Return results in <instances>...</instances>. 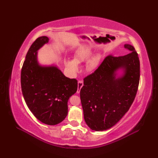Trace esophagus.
<instances>
[{"label": "esophagus", "instance_id": "1", "mask_svg": "<svg viewBox=\"0 0 158 158\" xmlns=\"http://www.w3.org/2000/svg\"><path fill=\"white\" fill-rule=\"evenodd\" d=\"M84 85V83H83V81L82 80H79L78 82V89H77V93L79 94L80 92V89L83 87Z\"/></svg>", "mask_w": 158, "mask_h": 158}]
</instances>
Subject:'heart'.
<instances>
[{"mask_svg":"<svg viewBox=\"0 0 158 158\" xmlns=\"http://www.w3.org/2000/svg\"><path fill=\"white\" fill-rule=\"evenodd\" d=\"M93 53L92 49L89 46L84 45L80 47V48L75 52L74 55V60L67 59L64 62L65 68L67 73L72 76H75L78 73L80 67L78 64L83 63L87 60ZM100 56L97 55L92 56L87 63L86 67L89 71L94 70L98 67L99 63Z\"/></svg>","mask_w":158,"mask_h":158,"instance_id":"obj_1","label":"heart"}]
</instances>
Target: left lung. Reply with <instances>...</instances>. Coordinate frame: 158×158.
Here are the masks:
<instances>
[{"label": "left lung", "mask_w": 158, "mask_h": 158, "mask_svg": "<svg viewBox=\"0 0 158 158\" xmlns=\"http://www.w3.org/2000/svg\"><path fill=\"white\" fill-rule=\"evenodd\" d=\"M124 47L130 53L107 56L84 80L80 99L84 120L93 131H106L115 125L135 100L140 80V60L132 45L125 44Z\"/></svg>", "instance_id": "left-lung-1"}]
</instances>
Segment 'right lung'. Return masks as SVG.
I'll return each instance as SVG.
<instances>
[{"label": "right lung", "mask_w": 158, "mask_h": 158, "mask_svg": "<svg viewBox=\"0 0 158 158\" xmlns=\"http://www.w3.org/2000/svg\"><path fill=\"white\" fill-rule=\"evenodd\" d=\"M49 41L41 36L31 45L22 66L21 87L33 115L46 125H55L67 116L68 101L77 91L78 82L65 76L56 65L39 63L37 51Z\"/></svg>", "instance_id": "obj_1"}]
</instances>
